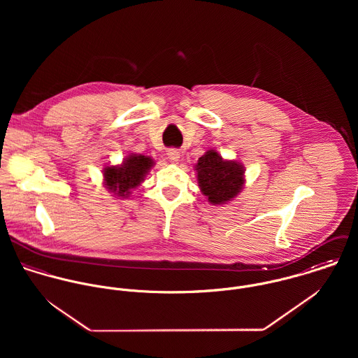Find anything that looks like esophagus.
I'll return each instance as SVG.
<instances>
[{"label":"esophagus","instance_id":"esophagus-1","mask_svg":"<svg viewBox=\"0 0 358 358\" xmlns=\"http://www.w3.org/2000/svg\"><path fill=\"white\" fill-rule=\"evenodd\" d=\"M168 158L171 159V161H179V158H180V152L178 150V149H169L168 150Z\"/></svg>","mask_w":358,"mask_h":358}]
</instances>
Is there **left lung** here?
I'll return each instance as SVG.
<instances>
[{"label": "left lung", "mask_w": 358, "mask_h": 358, "mask_svg": "<svg viewBox=\"0 0 358 358\" xmlns=\"http://www.w3.org/2000/svg\"><path fill=\"white\" fill-rule=\"evenodd\" d=\"M199 186L210 204L231 201L244 186V166L226 161L216 150H208L196 164Z\"/></svg>", "instance_id": "left-lung-1"}]
</instances>
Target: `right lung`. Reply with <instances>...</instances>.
I'll use <instances>...</instances> for the list:
<instances>
[{
	"mask_svg": "<svg viewBox=\"0 0 358 358\" xmlns=\"http://www.w3.org/2000/svg\"><path fill=\"white\" fill-rule=\"evenodd\" d=\"M153 164L154 161L150 157L142 154H129L124 158L121 165H111L103 169L104 186L114 196L127 199L131 190L145 180V176Z\"/></svg>",
	"mask_w": 358,
	"mask_h": 358,
	"instance_id": "add662e5",
	"label": "right lung"
}]
</instances>
